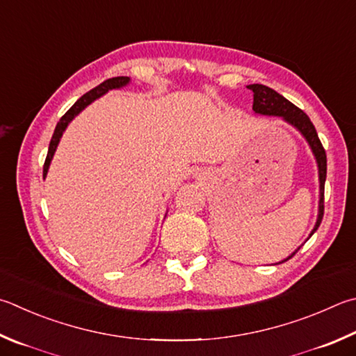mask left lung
<instances>
[{
  "instance_id": "obj_1",
  "label": "left lung",
  "mask_w": 356,
  "mask_h": 356,
  "mask_svg": "<svg viewBox=\"0 0 356 356\" xmlns=\"http://www.w3.org/2000/svg\"><path fill=\"white\" fill-rule=\"evenodd\" d=\"M248 88L252 90V93H254V106H252V111H254L257 115L277 116V118H282L283 121L288 122L289 126H293L296 131H299V134L308 143L309 149H312L316 163H318L319 205H318V218H316V224L313 230L309 232V236H312L314 232L318 230L322 221V216H324V185H325V177H327V156L318 137V132H316L313 122L309 121L308 116L303 113L299 107H296L294 104H291L286 98H283L280 93H277L275 90L269 88L266 86H261V83H252V86H248ZM299 249L300 245L293 252V254L286 257L285 260H282L275 264H280L283 261L289 260L291 257L296 255V252Z\"/></svg>"
}]
</instances>
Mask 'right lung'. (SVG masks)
<instances>
[{"label": "right lung", "instance_id": "1", "mask_svg": "<svg viewBox=\"0 0 356 356\" xmlns=\"http://www.w3.org/2000/svg\"><path fill=\"white\" fill-rule=\"evenodd\" d=\"M129 83H131V77H127V76H118V77H112V79H107L102 83H99L98 87H95L93 90H90V92H87L86 95L81 96V98L74 102L73 107H71L70 111L62 116L60 121L57 122V126L54 129V134H53V138H51V143H49V147H48V156H47V160H44V165H43V179L47 177L49 165H51V160H53V157H54L56 149H57V146H59V141L62 138V135H63V132H65V129L68 127L70 122L74 120V116L79 115L83 111V108L92 104L93 101L99 99L101 96H104L106 93L111 92V90H120L122 87L129 86Z\"/></svg>", "mask_w": 356, "mask_h": 356}]
</instances>
